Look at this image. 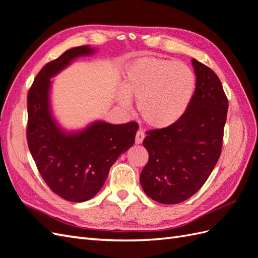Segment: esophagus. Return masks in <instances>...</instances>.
<instances>
[{
	"label": "esophagus",
	"instance_id": "34e87169",
	"mask_svg": "<svg viewBox=\"0 0 258 258\" xmlns=\"http://www.w3.org/2000/svg\"><path fill=\"white\" fill-rule=\"evenodd\" d=\"M144 137H145V133H144L143 130L137 131L136 136H135V144H137V145H140V144H142L143 141H144Z\"/></svg>",
	"mask_w": 258,
	"mask_h": 258
}]
</instances>
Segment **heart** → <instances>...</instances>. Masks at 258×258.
<instances>
[{
  "mask_svg": "<svg viewBox=\"0 0 258 258\" xmlns=\"http://www.w3.org/2000/svg\"><path fill=\"white\" fill-rule=\"evenodd\" d=\"M196 86L195 73L180 61L142 57L132 61L117 93L119 104L128 109L137 101V111L148 126L165 128L175 124L187 110Z\"/></svg>",
  "mask_w": 258,
  "mask_h": 258,
  "instance_id": "heart-1",
  "label": "heart"
}]
</instances>
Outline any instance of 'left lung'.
I'll return each instance as SVG.
<instances>
[{
    "label": "left lung",
    "mask_w": 258,
    "mask_h": 258,
    "mask_svg": "<svg viewBox=\"0 0 258 258\" xmlns=\"http://www.w3.org/2000/svg\"><path fill=\"white\" fill-rule=\"evenodd\" d=\"M196 90L183 115L168 127L147 132L143 145L149 158L142 188L151 199L176 205L199 190L222 149L229 102L219 77L196 59Z\"/></svg>",
    "instance_id": "obj_1"
}]
</instances>
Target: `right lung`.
<instances>
[{
	"label": "right lung",
	"instance_id": "obj_1",
	"mask_svg": "<svg viewBox=\"0 0 258 258\" xmlns=\"http://www.w3.org/2000/svg\"><path fill=\"white\" fill-rule=\"evenodd\" d=\"M91 46L75 47L44 66L27 95V143L43 177L53 192L73 202L90 200L104 184L111 166L134 145L139 125L94 121L67 131L52 114V78L76 60L93 55Z\"/></svg>",
	"mask_w": 258,
	"mask_h": 258
}]
</instances>
